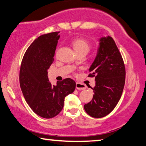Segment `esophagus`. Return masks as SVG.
Wrapping results in <instances>:
<instances>
[{"label":"esophagus","mask_w":146,"mask_h":146,"mask_svg":"<svg viewBox=\"0 0 146 146\" xmlns=\"http://www.w3.org/2000/svg\"><path fill=\"white\" fill-rule=\"evenodd\" d=\"M76 88L78 90H83L84 89H86V86L84 85V84H81V83H79V82H76Z\"/></svg>","instance_id":"obj_1"}]
</instances>
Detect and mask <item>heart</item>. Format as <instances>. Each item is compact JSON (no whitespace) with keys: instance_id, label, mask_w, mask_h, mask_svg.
Listing matches in <instances>:
<instances>
[{"instance_id":"obj_1","label":"heart","mask_w":146,"mask_h":146,"mask_svg":"<svg viewBox=\"0 0 146 146\" xmlns=\"http://www.w3.org/2000/svg\"><path fill=\"white\" fill-rule=\"evenodd\" d=\"M72 44L74 49L75 50L77 54L84 53L87 55L91 48V43L87 40L82 38L74 39L72 41Z\"/></svg>"}]
</instances>
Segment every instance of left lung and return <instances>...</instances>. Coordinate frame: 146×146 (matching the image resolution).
<instances>
[{"label": "left lung", "mask_w": 146, "mask_h": 146, "mask_svg": "<svg viewBox=\"0 0 146 146\" xmlns=\"http://www.w3.org/2000/svg\"><path fill=\"white\" fill-rule=\"evenodd\" d=\"M89 77H95L93 100L84 106V110L93 118L109 114L119 102L125 82V67L123 57L111 36L100 39L97 56Z\"/></svg>", "instance_id": "obj_1"}]
</instances>
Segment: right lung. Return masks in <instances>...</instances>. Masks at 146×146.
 <instances>
[{"mask_svg":"<svg viewBox=\"0 0 146 146\" xmlns=\"http://www.w3.org/2000/svg\"><path fill=\"white\" fill-rule=\"evenodd\" d=\"M51 32L38 37L23 55L19 84L23 97L33 111L44 118L57 116L64 108L65 98L73 93L76 82L68 78L52 85L47 70L54 61L60 35Z\"/></svg>","mask_w":146,"mask_h":146,"instance_id":"1","label":"right lung"}]
</instances>
